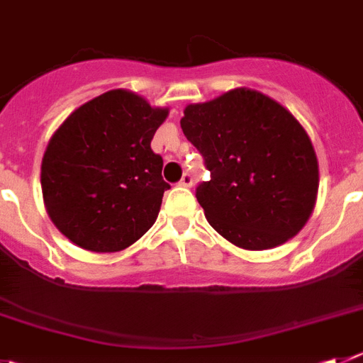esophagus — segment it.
<instances>
[{"label":"esophagus","mask_w":363,"mask_h":363,"mask_svg":"<svg viewBox=\"0 0 363 363\" xmlns=\"http://www.w3.org/2000/svg\"><path fill=\"white\" fill-rule=\"evenodd\" d=\"M192 182H194V179H192L191 172H185V174L182 176V179H179V185H182V187H192Z\"/></svg>","instance_id":"obj_1"}]
</instances>
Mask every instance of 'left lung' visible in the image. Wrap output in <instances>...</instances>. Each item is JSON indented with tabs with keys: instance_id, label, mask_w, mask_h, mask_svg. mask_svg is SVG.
Instances as JSON below:
<instances>
[{
	"instance_id": "left-lung-1",
	"label": "left lung",
	"mask_w": 363,
	"mask_h": 363,
	"mask_svg": "<svg viewBox=\"0 0 363 363\" xmlns=\"http://www.w3.org/2000/svg\"><path fill=\"white\" fill-rule=\"evenodd\" d=\"M179 124L211 171L196 198L218 234L245 250H268L301 232L317 199L318 162L288 109L235 88L189 104Z\"/></svg>"
}]
</instances>
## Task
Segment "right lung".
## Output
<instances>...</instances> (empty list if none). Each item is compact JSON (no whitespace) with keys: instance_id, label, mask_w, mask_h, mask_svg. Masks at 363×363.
<instances>
[{"instance_id":"1","label":"right lung","mask_w":363,"mask_h":363,"mask_svg":"<svg viewBox=\"0 0 363 363\" xmlns=\"http://www.w3.org/2000/svg\"><path fill=\"white\" fill-rule=\"evenodd\" d=\"M167 108H151L128 89H111L77 108L52 135L41 187L53 225L84 250L121 252L156 221L171 185L152 152Z\"/></svg>"}]
</instances>
